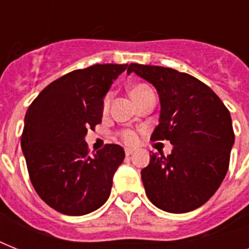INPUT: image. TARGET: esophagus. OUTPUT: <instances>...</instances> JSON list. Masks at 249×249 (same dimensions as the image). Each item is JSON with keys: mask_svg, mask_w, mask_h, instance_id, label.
Instances as JSON below:
<instances>
[{"mask_svg": "<svg viewBox=\"0 0 249 249\" xmlns=\"http://www.w3.org/2000/svg\"><path fill=\"white\" fill-rule=\"evenodd\" d=\"M134 152V150L133 148H125V155L126 156H130Z\"/></svg>", "mask_w": 249, "mask_h": 249, "instance_id": "1", "label": "esophagus"}]
</instances>
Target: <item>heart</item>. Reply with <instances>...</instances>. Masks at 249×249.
Instances as JSON below:
<instances>
[{
    "instance_id": "obj_1",
    "label": "heart",
    "mask_w": 249,
    "mask_h": 249,
    "mask_svg": "<svg viewBox=\"0 0 249 249\" xmlns=\"http://www.w3.org/2000/svg\"><path fill=\"white\" fill-rule=\"evenodd\" d=\"M150 88L147 85H144V84H137V85H133L130 88V95L134 101L137 99H140L142 95L150 91ZM111 97H112V93H107L103 98V109H107L109 106V102H111ZM120 138L123 140V142H125L126 144H136L138 142V136H137V133L134 130H123L120 132Z\"/></svg>"
}]
</instances>
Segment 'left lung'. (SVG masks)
<instances>
[{"label": "left lung", "mask_w": 249, "mask_h": 249, "mask_svg": "<svg viewBox=\"0 0 249 249\" xmlns=\"http://www.w3.org/2000/svg\"><path fill=\"white\" fill-rule=\"evenodd\" d=\"M155 86L159 125L152 141H169L172 154H152L142 182L152 204L169 213H186L212 197L228 173L234 144L231 116L217 94L200 80L173 68L129 64Z\"/></svg>", "instance_id": "1"}]
</instances>
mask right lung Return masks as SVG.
Masks as SVG:
<instances>
[{
  "mask_svg": "<svg viewBox=\"0 0 249 249\" xmlns=\"http://www.w3.org/2000/svg\"><path fill=\"white\" fill-rule=\"evenodd\" d=\"M128 64H94L49 84L27 109L20 144L33 187L67 216L105 204L125 152L106 144L89 154L88 129L101 124L103 98Z\"/></svg>",
  "mask_w": 249,
  "mask_h": 249,
  "instance_id": "1",
  "label": "right lung"
}]
</instances>
